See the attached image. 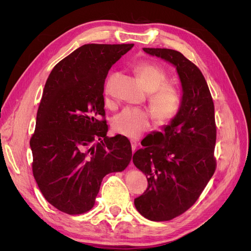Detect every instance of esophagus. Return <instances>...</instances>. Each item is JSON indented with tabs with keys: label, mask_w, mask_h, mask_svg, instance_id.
Returning <instances> with one entry per match:
<instances>
[{
	"label": "esophagus",
	"mask_w": 251,
	"mask_h": 251,
	"mask_svg": "<svg viewBox=\"0 0 251 251\" xmlns=\"http://www.w3.org/2000/svg\"><path fill=\"white\" fill-rule=\"evenodd\" d=\"M131 146H132V151H133V153H134V151H136V149H137V147H138V143H137V141L131 140Z\"/></svg>",
	"instance_id": "34e87169"
}]
</instances>
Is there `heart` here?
Returning a JSON list of instances; mask_svg holds the SVG:
<instances>
[{
	"label": "heart",
	"instance_id": "obj_1",
	"mask_svg": "<svg viewBox=\"0 0 251 251\" xmlns=\"http://www.w3.org/2000/svg\"><path fill=\"white\" fill-rule=\"evenodd\" d=\"M135 72L142 81L147 92L151 93L149 103L157 123L159 125H169L172 123L180 111L182 98L179 90L168 83V74L162 68L150 63L137 65L135 67ZM112 78L113 75L105 86L107 94H109ZM151 125V114L141 109H126L113 119L114 131L132 139L139 138L149 130Z\"/></svg>",
	"mask_w": 251,
	"mask_h": 251
}]
</instances>
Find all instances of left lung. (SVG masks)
<instances>
[{"mask_svg":"<svg viewBox=\"0 0 251 251\" xmlns=\"http://www.w3.org/2000/svg\"><path fill=\"white\" fill-rule=\"evenodd\" d=\"M143 51L176 67L182 87L177 117L163 132L154 133L160 142L133 155L136 168L148 179L135 207L151 221H169L193 206L216 171L215 105L202 72L182 53L165 48Z\"/></svg>","mask_w":251,"mask_h":251,"instance_id":"left-lung-1","label":"left lung"}]
</instances>
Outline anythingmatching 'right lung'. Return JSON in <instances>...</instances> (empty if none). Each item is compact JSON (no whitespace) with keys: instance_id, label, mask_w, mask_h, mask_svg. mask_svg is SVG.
<instances>
[{"instance_id":"add662e5","label":"right lung","mask_w":251,"mask_h":251,"mask_svg":"<svg viewBox=\"0 0 251 251\" xmlns=\"http://www.w3.org/2000/svg\"><path fill=\"white\" fill-rule=\"evenodd\" d=\"M134 44H87L60 60L46 81L30 139L33 176L43 196L68 215L94 206L105 175L132 159L125 136L108 137L103 86Z\"/></svg>"}]
</instances>
